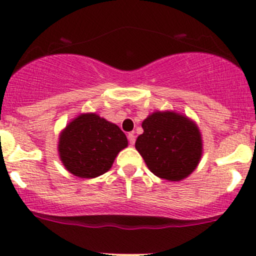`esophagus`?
Instances as JSON below:
<instances>
[{"label": "esophagus", "instance_id": "obj_1", "mask_svg": "<svg viewBox=\"0 0 256 256\" xmlns=\"http://www.w3.org/2000/svg\"><path fill=\"white\" fill-rule=\"evenodd\" d=\"M128 142H130L131 146L134 144V142H136V137H134V132H130L128 134Z\"/></svg>", "mask_w": 256, "mask_h": 256}]
</instances>
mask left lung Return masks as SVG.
I'll return each mask as SVG.
<instances>
[{"instance_id": "8db88e82", "label": "left lung", "mask_w": 256, "mask_h": 256, "mask_svg": "<svg viewBox=\"0 0 256 256\" xmlns=\"http://www.w3.org/2000/svg\"><path fill=\"white\" fill-rule=\"evenodd\" d=\"M134 147L148 169L168 181H181L196 170L203 153L198 126L175 112H156L142 122Z\"/></svg>"}]
</instances>
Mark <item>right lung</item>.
<instances>
[{
  "label": "right lung",
  "mask_w": 256,
  "mask_h": 256,
  "mask_svg": "<svg viewBox=\"0 0 256 256\" xmlns=\"http://www.w3.org/2000/svg\"><path fill=\"white\" fill-rule=\"evenodd\" d=\"M128 138L113 122L94 113L81 114L62 131L60 158L66 169L81 178H94L112 168Z\"/></svg>",
  "instance_id": "right-lung-1"
}]
</instances>
